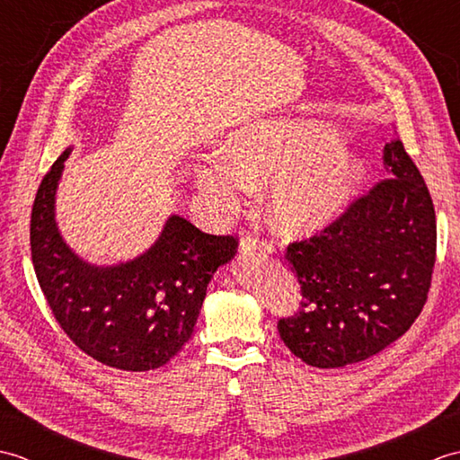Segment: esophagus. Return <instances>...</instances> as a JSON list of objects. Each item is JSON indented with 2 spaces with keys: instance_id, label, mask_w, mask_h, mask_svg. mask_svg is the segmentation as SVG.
Masks as SVG:
<instances>
[{
  "instance_id": "obj_1",
  "label": "esophagus",
  "mask_w": 460,
  "mask_h": 460,
  "mask_svg": "<svg viewBox=\"0 0 460 460\" xmlns=\"http://www.w3.org/2000/svg\"><path fill=\"white\" fill-rule=\"evenodd\" d=\"M241 252L243 255H247V252H265V255H270L272 251H275V247H272V243H267V241H257L252 237H241Z\"/></svg>"
}]
</instances>
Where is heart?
I'll use <instances>...</instances> for the list:
<instances>
[{
    "mask_svg": "<svg viewBox=\"0 0 460 460\" xmlns=\"http://www.w3.org/2000/svg\"><path fill=\"white\" fill-rule=\"evenodd\" d=\"M195 188L215 217L235 213L252 183L267 181L265 215L280 235L322 231L348 208L366 164L326 124L261 120L231 136L225 152L191 165Z\"/></svg>",
    "mask_w": 460,
    "mask_h": 460,
    "instance_id": "obj_1",
    "label": "heart"
}]
</instances>
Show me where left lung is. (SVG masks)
I'll return each mask as SVG.
<instances>
[{
  "label": "left lung",
  "instance_id": "1",
  "mask_svg": "<svg viewBox=\"0 0 460 460\" xmlns=\"http://www.w3.org/2000/svg\"><path fill=\"white\" fill-rule=\"evenodd\" d=\"M384 164L387 180L320 235L287 249L302 300L295 316L279 320V334L308 366L376 356L423 310L437 249L433 201L402 140L385 144Z\"/></svg>",
  "mask_w": 460,
  "mask_h": 460
}]
</instances>
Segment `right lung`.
Masks as SVG:
<instances>
[{
    "mask_svg": "<svg viewBox=\"0 0 460 460\" xmlns=\"http://www.w3.org/2000/svg\"><path fill=\"white\" fill-rule=\"evenodd\" d=\"M68 148L37 190L31 259L58 324L84 354L126 371L162 367L193 334L208 287L237 255L233 237L208 235L170 215L150 249L116 265H94L66 245L55 217Z\"/></svg>",
    "mask_w": 460,
    "mask_h": 460,
    "instance_id": "obj_1",
    "label": "right lung"
}]
</instances>
